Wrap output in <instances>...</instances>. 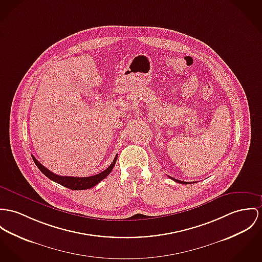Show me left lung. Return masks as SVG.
Listing matches in <instances>:
<instances>
[{
  "instance_id": "8db88e82",
  "label": "left lung",
  "mask_w": 262,
  "mask_h": 262,
  "mask_svg": "<svg viewBox=\"0 0 262 262\" xmlns=\"http://www.w3.org/2000/svg\"><path fill=\"white\" fill-rule=\"evenodd\" d=\"M171 180H173V181H176V182H179V183H182V184H188L189 182H187V181H179V180H176V179H173V178H170Z\"/></svg>"
}]
</instances>
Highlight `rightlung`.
Returning <instances> with one entry per match:
<instances>
[{
    "instance_id": "right-lung-1",
    "label": "right lung",
    "mask_w": 262,
    "mask_h": 262,
    "mask_svg": "<svg viewBox=\"0 0 262 262\" xmlns=\"http://www.w3.org/2000/svg\"><path fill=\"white\" fill-rule=\"evenodd\" d=\"M33 161H35L36 165L38 166V168L40 171L50 180H52L57 183H59L60 185L70 188V189H74V190H83V189H89L91 187H94L95 185H97L98 183H100L103 179H105L113 170L117 159H118V155L116 156L114 161L111 163V165L104 169L103 171H101L100 173L96 174V176H92V177H86V178H76V177H60L58 174H55L54 172H52L51 170H49L48 168H46L41 163L36 160V158L34 156H32Z\"/></svg>"
}]
</instances>
